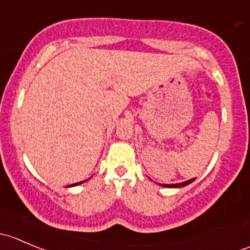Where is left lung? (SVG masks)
I'll return each instance as SVG.
<instances>
[{"label": "left lung", "instance_id": "1", "mask_svg": "<svg viewBox=\"0 0 250 250\" xmlns=\"http://www.w3.org/2000/svg\"><path fill=\"white\" fill-rule=\"evenodd\" d=\"M193 180H195V178L190 179V180L188 181H184V183H179V184H161V186H163V188H184V186L192 183Z\"/></svg>", "mask_w": 250, "mask_h": 250}]
</instances>
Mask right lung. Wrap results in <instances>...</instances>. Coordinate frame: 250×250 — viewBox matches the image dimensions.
I'll list each match as a JSON object with an SVG mask.
<instances>
[{
  "label": "right lung",
  "instance_id": "right-lung-1",
  "mask_svg": "<svg viewBox=\"0 0 250 250\" xmlns=\"http://www.w3.org/2000/svg\"><path fill=\"white\" fill-rule=\"evenodd\" d=\"M84 181H85V180H84ZM84 181H80V183H76V184H71V185H69V186H67V188H71V186H77V185H80V184L84 183Z\"/></svg>",
  "mask_w": 250,
  "mask_h": 250
}]
</instances>
